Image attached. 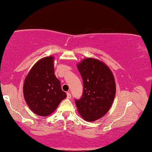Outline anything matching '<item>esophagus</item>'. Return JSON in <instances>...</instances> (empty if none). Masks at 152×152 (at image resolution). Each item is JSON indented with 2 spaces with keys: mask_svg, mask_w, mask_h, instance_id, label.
Masks as SVG:
<instances>
[{
  "mask_svg": "<svg viewBox=\"0 0 152 152\" xmlns=\"http://www.w3.org/2000/svg\"><path fill=\"white\" fill-rule=\"evenodd\" d=\"M67 99H70L71 98V94L70 92H67Z\"/></svg>",
  "mask_w": 152,
  "mask_h": 152,
  "instance_id": "1",
  "label": "esophagus"
}]
</instances>
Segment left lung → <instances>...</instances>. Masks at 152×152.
Wrapping results in <instances>:
<instances>
[{
	"mask_svg": "<svg viewBox=\"0 0 152 152\" xmlns=\"http://www.w3.org/2000/svg\"><path fill=\"white\" fill-rule=\"evenodd\" d=\"M83 91L75 99L78 113L87 121L102 118L110 108L116 94L113 74L106 64L94 58H86L77 64Z\"/></svg>",
	"mask_w": 152,
	"mask_h": 152,
	"instance_id": "1",
	"label": "left lung"
}]
</instances>
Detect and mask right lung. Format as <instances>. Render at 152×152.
<instances>
[{"instance_id": "1", "label": "right lung", "mask_w": 152, "mask_h": 152, "mask_svg": "<svg viewBox=\"0 0 152 152\" xmlns=\"http://www.w3.org/2000/svg\"><path fill=\"white\" fill-rule=\"evenodd\" d=\"M53 61V56L39 60L30 70L24 82L25 102L39 116H49L66 97L60 80L54 74Z\"/></svg>"}]
</instances>
